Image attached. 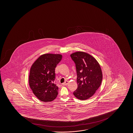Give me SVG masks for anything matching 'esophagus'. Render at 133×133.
I'll list each match as a JSON object with an SVG mask.
<instances>
[{"label":"esophagus","instance_id":"esophagus-1","mask_svg":"<svg viewBox=\"0 0 133 133\" xmlns=\"http://www.w3.org/2000/svg\"><path fill=\"white\" fill-rule=\"evenodd\" d=\"M68 83H69V82H68V81H65V82L64 83H63V84H62V85L64 86L66 85H67L68 84Z\"/></svg>","mask_w":133,"mask_h":133}]
</instances>
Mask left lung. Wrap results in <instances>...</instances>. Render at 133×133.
Segmentation results:
<instances>
[{
    "label": "left lung",
    "instance_id": "obj_1",
    "mask_svg": "<svg viewBox=\"0 0 133 133\" xmlns=\"http://www.w3.org/2000/svg\"><path fill=\"white\" fill-rule=\"evenodd\" d=\"M76 68L78 88L73 94L81 100L90 98L102 83V70L97 60L88 53L78 51L70 55Z\"/></svg>",
    "mask_w": 133,
    "mask_h": 133
}]
</instances>
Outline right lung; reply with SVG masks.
Wrapping results in <instances>:
<instances>
[{
    "label": "right lung",
    "mask_w": 133,
    "mask_h": 133,
    "mask_svg": "<svg viewBox=\"0 0 133 133\" xmlns=\"http://www.w3.org/2000/svg\"><path fill=\"white\" fill-rule=\"evenodd\" d=\"M62 58L61 54H45L39 57L31 66L29 86L37 98L43 102L53 101L58 95V87L54 81L55 68Z\"/></svg>",
    "instance_id": "right-lung-1"
}]
</instances>
